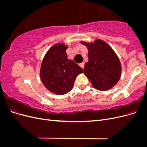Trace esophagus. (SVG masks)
<instances>
[{
    "mask_svg": "<svg viewBox=\"0 0 147 147\" xmlns=\"http://www.w3.org/2000/svg\"><path fill=\"white\" fill-rule=\"evenodd\" d=\"M79 65L80 66L82 69H83L84 68V63H80V64H79Z\"/></svg>",
    "mask_w": 147,
    "mask_h": 147,
    "instance_id": "34e87169",
    "label": "esophagus"
}]
</instances>
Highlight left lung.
Returning a JSON list of instances; mask_svg holds the SVG:
<instances>
[{
	"mask_svg": "<svg viewBox=\"0 0 147 147\" xmlns=\"http://www.w3.org/2000/svg\"><path fill=\"white\" fill-rule=\"evenodd\" d=\"M88 49V62L84 74L92 86L100 91L113 87L121 77V66L118 56L107 43L96 40L92 43L82 42Z\"/></svg>",
	"mask_w": 147,
	"mask_h": 147,
	"instance_id": "obj_1",
	"label": "left lung"
}]
</instances>
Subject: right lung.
<instances>
[{"label":"right lung","instance_id":"1","mask_svg":"<svg viewBox=\"0 0 147 147\" xmlns=\"http://www.w3.org/2000/svg\"><path fill=\"white\" fill-rule=\"evenodd\" d=\"M67 49L64 43L52 47L44 57L40 68L42 83L49 91L58 95L69 92L77 75L83 72L78 64L67 59Z\"/></svg>","mask_w":147,"mask_h":147}]
</instances>
